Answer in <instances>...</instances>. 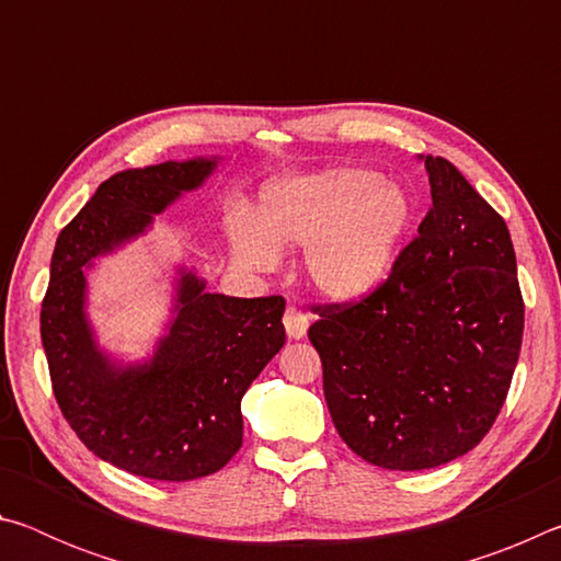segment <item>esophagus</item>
Listing matches in <instances>:
<instances>
[{
	"mask_svg": "<svg viewBox=\"0 0 561 561\" xmlns=\"http://www.w3.org/2000/svg\"><path fill=\"white\" fill-rule=\"evenodd\" d=\"M284 329H287L289 339L307 336V329H309L307 311H301L297 307H287V311H284Z\"/></svg>",
	"mask_w": 561,
	"mask_h": 561,
	"instance_id": "obj_1",
	"label": "esophagus"
}]
</instances>
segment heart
Returning <instances> with one entry per match:
<instances>
[{
	"label": "heart",
	"mask_w": 561,
	"mask_h": 561,
	"mask_svg": "<svg viewBox=\"0 0 561 561\" xmlns=\"http://www.w3.org/2000/svg\"><path fill=\"white\" fill-rule=\"evenodd\" d=\"M403 187L374 170L329 168L262 190L252 220L234 217L230 244L237 262L267 270L277 244H307V272L334 299L364 297L391 272L411 227Z\"/></svg>",
	"instance_id": "heart-1"
}]
</instances>
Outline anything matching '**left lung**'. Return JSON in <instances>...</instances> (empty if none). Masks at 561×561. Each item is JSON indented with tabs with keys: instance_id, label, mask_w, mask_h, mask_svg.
I'll list each match as a JSON object with an SVG mask.
<instances>
[{
	"instance_id": "1",
	"label": "left lung",
	"mask_w": 561,
	"mask_h": 561,
	"mask_svg": "<svg viewBox=\"0 0 561 561\" xmlns=\"http://www.w3.org/2000/svg\"><path fill=\"white\" fill-rule=\"evenodd\" d=\"M433 205L388 277L314 304L309 327L344 443L386 470H428L490 433L515 374L525 301L502 215L428 156Z\"/></svg>"
}]
</instances>
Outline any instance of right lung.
Returning a JSON list of instances; mask_svg holds the SVG:
<instances>
[{"instance_id":"add662e5","label":"right lung","mask_w":561,"mask_h":561,"mask_svg":"<svg viewBox=\"0 0 561 561\" xmlns=\"http://www.w3.org/2000/svg\"><path fill=\"white\" fill-rule=\"evenodd\" d=\"M215 160L128 168L103 180L54 247L42 301V344L66 423L87 448L148 480L213 474L242 445V396L284 346V297L205 291L187 272L178 317L146 366L118 368L96 348L83 314V267L213 173Z\"/></svg>"}]
</instances>
